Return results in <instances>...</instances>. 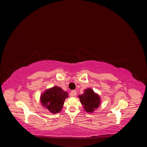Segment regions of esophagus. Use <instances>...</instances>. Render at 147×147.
<instances>
[{"mask_svg": "<svg viewBox=\"0 0 147 147\" xmlns=\"http://www.w3.org/2000/svg\"><path fill=\"white\" fill-rule=\"evenodd\" d=\"M70 96H72V97L76 96V95H77V91L76 90H72V91L70 92Z\"/></svg>", "mask_w": 147, "mask_h": 147, "instance_id": "obj_1", "label": "esophagus"}]
</instances>
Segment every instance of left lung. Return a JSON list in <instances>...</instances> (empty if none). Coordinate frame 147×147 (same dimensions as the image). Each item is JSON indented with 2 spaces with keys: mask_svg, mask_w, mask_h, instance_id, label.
Returning <instances> with one entry per match:
<instances>
[{
  "mask_svg": "<svg viewBox=\"0 0 147 147\" xmlns=\"http://www.w3.org/2000/svg\"><path fill=\"white\" fill-rule=\"evenodd\" d=\"M78 97L86 112L92 113L100 105L101 100L99 96L91 88L86 89L83 94L79 95Z\"/></svg>",
  "mask_w": 147,
  "mask_h": 147,
  "instance_id": "8db88e82",
  "label": "left lung"
}]
</instances>
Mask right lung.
<instances>
[{"mask_svg":"<svg viewBox=\"0 0 147 147\" xmlns=\"http://www.w3.org/2000/svg\"><path fill=\"white\" fill-rule=\"evenodd\" d=\"M68 97V93L59 86L48 89L40 96L42 105L51 113L61 112L65 99Z\"/></svg>","mask_w":147,"mask_h":147,"instance_id":"right-lung-1","label":"right lung"}]
</instances>
